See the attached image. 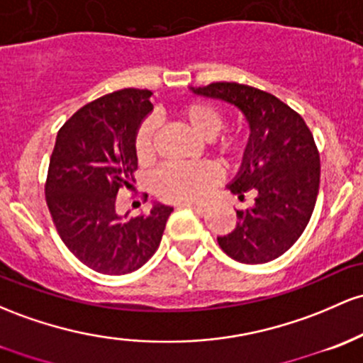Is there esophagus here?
<instances>
[{
  "label": "esophagus",
  "instance_id": "obj_1",
  "mask_svg": "<svg viewBox=\"0 0 363 363\" xmlns=\"http://www.w3.org/2000/svg\"><path fill=\"white\" fill-rule=\"evenodd\" d=\"M179 208H193L196 213H205L206 210H208V206H206V205H194V203H181V205H179Z\"/></svg>",
  "mask_w": 363,
  "mask_h": 363
}]
</instances>
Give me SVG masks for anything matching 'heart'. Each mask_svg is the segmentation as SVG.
Listing matches in <instances>:
<instances>
[{
	"mask_svg": "<svg viewBox=\"0 0 363 363\" xmlns=\"http://www.w3.org/2000/svg\"><path fill=\"white\" fill-rule=\"evenodd\" d=\"M181 121L201 139H213L224 127V115L220 110L205 101H193L179 108ZM158 122L155 117L146 118L141 123L136 136V155L141 162H148L155 155V139H157ZM241 141L227 139L222 143L220 151L227 158L238 157L241 153ZM218 172L210 163L198 165H170L162 167L153 177V189L162 200L177 203L201 201L208 191L217 184Z\"/></svg>",
	"mask_w": 363,
	"mask_h": 363,
	"instance_id": "1",
	"label": "heart"
}]
</instances>
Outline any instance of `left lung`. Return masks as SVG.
Returning a JSON list of instances; mask_svg holds the SVG:
<instances>
[{
    "label": "left lung",
    "instance_id": "1",
    "mask_svg": "<svg viewBox=\"0 0 363 363\" xmlns=\"http://www.w3.org/2000/svg\"><path fill=\"white\" fill-rule=\"evenodd\" d=\"M189 91L236 106L250 127L240 170L227 189L240 200L252 193L255 200L236 210L240 220L217 238L218 246L241 264L276 260L303 234L317 201L320 158L312 133L296 111L265 91L236 82Z\"/></svg>",
    "mask_w": 363,
    "mask_h": 363
}]
</instances>
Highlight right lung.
Segmentation results:
<instances>
[{
	"mask_svg": "<svg viewBox=\"0 0 363 363\" xmlns=\"http://www.w3.org/2000/svg\"><path fill=\"white\" fill-rule=\"evenodd\" d=\"M148 89H122L87 103L58 130L50 158L46 201L55 225L82 264L106 276L143 267L160 246L172 206L117 213L118 189L138 169L136 136L151 113Z\"/></svg>",
	"mask_w": 363,
	"mask_h": 363,
	"instance_id": "1",
	"label": "right lung"
}]
</instances>
